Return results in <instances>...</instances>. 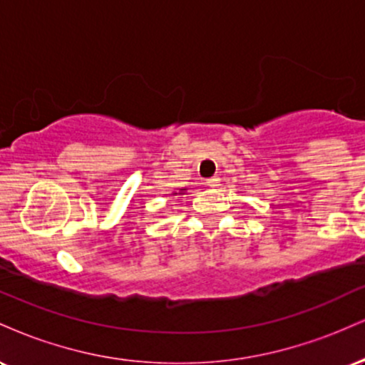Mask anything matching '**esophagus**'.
<instances>
[{"label":"esophagus","mask_w":365,"mask_h":365,"mask_svg":"<svg viewBox=\"0 0 365 365\" xmlns=\"http://www.w3.org/2000/svg\"><path fill=\"white\" fill-rule=\"evenodd\" d=\"M206 185H207V187H217V185H220V178H217V177L207 178V180H206Z\"/></svg>","instance_id":"34e87169"}]
</instances>
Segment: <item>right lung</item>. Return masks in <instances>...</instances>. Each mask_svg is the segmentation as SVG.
Listing matches in <instances>:
<instances>
[{
    "label": "right lung",
    "instance_id": "right-lung-1",
    "mask_svg": "<svg viewBox=\"0 0 365 365\" xmlns=\"http://www.w3.org/2000/svg\"><path fill=\"white\" fill-rule=\"evenodd\" d=\"M183 190H185V188H180V194H182V192H183ZM173 195H177V192H175V194H173Z\"/></svg>",
    "mask_w": 365,
    "mask_h": 365
}]
</instances>
